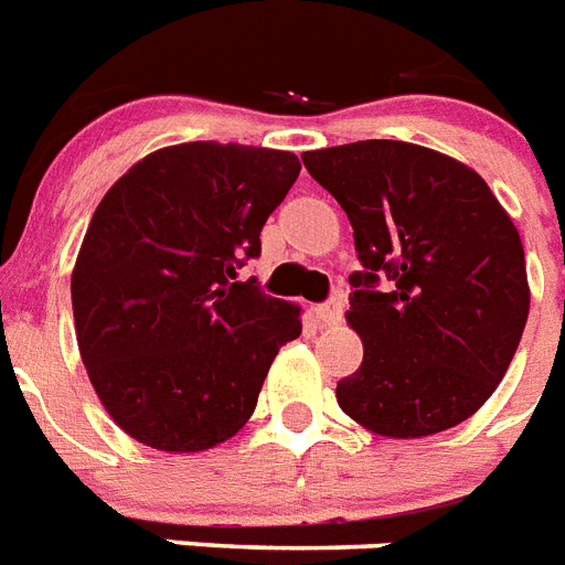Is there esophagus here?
Returning <instances> with one entry per match:
<instances>
[{
  "label": "esophagus",
  "mask_w": 565,
  "mask_h": 565,
  "mask_svg": "<svg viewBox=\"0 0 565 565\" xmlns=\"http://www.w3.org/2000/svg\"><path fill=\"white\" fill-rule=\"evenodd\" d=\"M315 315H318V320L323 327H335V323H341V318H344V297H332L327 303L315 306Z\"/></svg>",
  "instance_id": "34e87169"
}]
</instances>
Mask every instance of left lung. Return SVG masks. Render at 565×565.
Listing matches in <instances>:
<instances>
[{"instance_id":"obj_1","label":"left lung","mask_w":565,"mask_h":565,"mask_svg":"<svg viewBox=\"0 0 565 565\" xmlns=\"http://www.w3.org/2000/svg\"><path fill=\"white\" fill-rule=\"evenodd\" d=\"M303 162L347 212L364 265L347 311L364 359L338 382L341 411L399 440L472 417L511 367L531 306L511 215L478 171L414 142L364 139Z\"/></svg>"}]
</instances>
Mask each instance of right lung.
<instances>
[{"mask_svg": "<svg viewBox=\"0 0 565 565\" xmlns=\"http://www.w3.org/2000/svg\"><path fill=\"white\" fill-rule=\"evenodd\" d=\"M300 174L291 151L183 142L142 157L93 212L72 270L81 361L113 423L160 452L245 426L300 306L236 282Z\"/></svg>", "mask_w": 565, "mask_h": 565, "instance_id": "obj_1", "label": "right lung"}]
</instances>
